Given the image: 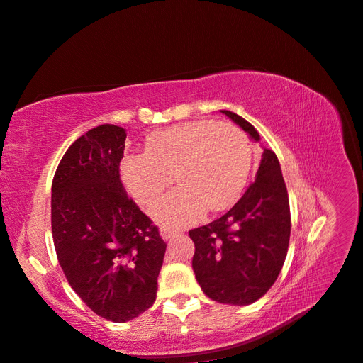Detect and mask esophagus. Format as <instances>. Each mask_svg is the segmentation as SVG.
Wrapping results in <instances>:
<instances>
[{"mask_svg":"<svg viewBox=\"0 0 363 363\" xmlns=\"http://www.w3.org/2000/svg\"><path fill=\"white\" fill-rule=\"evenodd\" d=\"M161 237H162V240H165V242H167V240H170V239H173V237L176 235V231H172V230H167V228H162V230H161Z\"/></svg>","mask_w":363,"mask_h":363,"instance_id":"esophagus-1","label":"esophagus"}]
</instances>
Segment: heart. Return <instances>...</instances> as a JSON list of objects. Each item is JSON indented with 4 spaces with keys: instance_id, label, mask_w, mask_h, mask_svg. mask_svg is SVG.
Instances as JSON below:
<instances>
[{
    "instance_id": "obj_1",
    "label": "heart",
    "mask_w": 363,
    "mask_h": 363,
    "mask_svg": "<svg viewBox=\"0 0 363 363\" xmlns=\"http://www.w3.org/2000/svg\"><path fill=\"white\" fill-rule=\"evenodd\" d=\"M252 149L245 133L231 124L201 120L153 132L144 155L124 158L121 174L141 205H150L167 190L173 176L179 185L150 208L164 228H185L206 210L234 203L250 178Z\"/></svg>"
}]
</instances>
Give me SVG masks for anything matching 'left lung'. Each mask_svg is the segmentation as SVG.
Wrapping results in <instances>:
<instances>
[{"mask_svg":"<svg viewBox=\"0 0 363 363\" xmlns=\"http://www.w3.org/2000/svg\"><path fill=\"white\" fill-rule=\"evenodd\" d=\"M252 141L257 129L231 111H220ZM193 271L213 301L250 306L260 299L284 264L291 239V208L277 155L263 149L255 181L233 208L190 233Z\"/></svg>","mask_w":363,"mask_h":363,"instance_id":"obj_1","label":"left lung"}]
</instances>
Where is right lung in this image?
<instances>
[{"mask_svg": "<svg viewBox=\"0 0 363 363\" xmlns=\"http://www.w3.org/2000/svg\"><path fill=\"white\" fill-rule=\"evenodd\" d=\"M126 129L100 124L65 152L51 185V231L59 264L92 312L112 323L157 299L167 245L124 191Z\"/></svg>", "mask_w": 363, "mask_h": 363, "instance_id": "right-lung-1", "label": "right lung"}]
</instances>
